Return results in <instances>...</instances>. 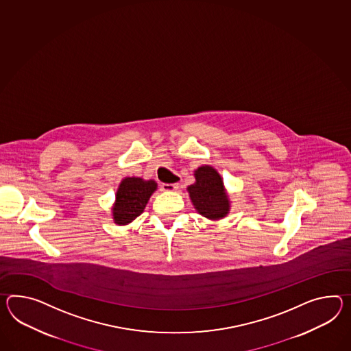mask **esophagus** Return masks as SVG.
<instances>
[{
	"mask_svg": "<svg viewBox=\"0 0 351 351\" xmlns=\"http://www.w3.org/2000/svg\"><path fill=\"white\" fill-rule=\"evenodd\" d=\"M179 182H173V184H161V190L162 191H175L179 189Z\"/></svg>",
	"mask_w": 351,
	"mask_h": 351,
	"instance_id": "34e87169",
	"label": "esophagus"
}]
</instances>
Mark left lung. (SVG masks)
Here are the masks:
<instances>
[{
    "label": "left lung",
    "instance_id": "8db88e82",
    "mask_svg": "<svg viewBox=\"0 0 351 351\" xmlns=\"http://www.w3.org/2000/svg\"><path fill=\"white\" fill-rule=\"evenodd\" d=\"M194 175L197 181L188 190L197 212L209 219L226 217L230 210V202L224 193L219 173L210 166H202Z\"/></svg>",
    "mask_w": 351,
    "mask_h": 351
}]
</instances>
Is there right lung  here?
Here are the masks:
<instances>
[{"instance_id": "obj_1", "label": "right lung", "mask_w": 351, "mask_h": 351, "mask_svg": "<svg viewBox=\"0 0 351 351\" xmlns=\"http://www.w3.org/2000/svg\"><path fill=\"white\" fill-rule=\"evenodd\" d=\"M157 189L154 180L145 181L139 178H127L123 180L117 191V203L112 208L114 222L128 224L134 221L145 210L149 197Z\"/></svg>"}]
</instances>
